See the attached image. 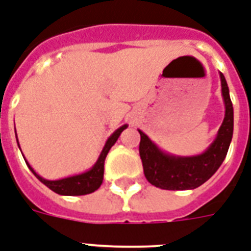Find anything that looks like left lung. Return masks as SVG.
Listing matches in <instances>:
<instances>
[{"mask_svg":"<svg viewBox=\"0 0 251 251\" xmlns=\"http://www.w3.org/2000/svg\"><path fill=\"white\" fill-rule=\"evenodd\" d=\"M221 93L225 104V117L217 135L202 154L176 156L160 150L142 130L139 155L142 159L145 176L152 185L168 191L195 189L204 184L215 174L227 154L233 137V104L229 96L226 80L220 72Z\"/></svg>","mask_w":251,"mask_h":251,"instance_id":"obj_1","label":"left lung"}]
</instances>
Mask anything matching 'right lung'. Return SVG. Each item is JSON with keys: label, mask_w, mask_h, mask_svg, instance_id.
<instances>
[{"label": "right lung", "mask_w": 251, "mask_h": 251, "mask_svg": "<svg viewBox=\"0 0 251 251\" xmlns=\"http://www.w3.org/2000/svg\"><path fill=\"white\" fill-rule=\"evenodd\" d=\"M126 127H127V125H122L121 127H118V129L109 137L106 143H105L104 149L101 151L99 159H97V162L93 164V167L89 168L88 171L83 172V174H79V175L63 177V179H57V180H47V179H43L42 176H39V175L34 171V168L27 163V160H26V164H27L28 168L31 170L32 174H34L43 184L47 185L51 191H53L55 194L63 195V196H80V195L92 194V192H95L96 189L100 188L101 183H102V179H104L105 158L108 155L109 150L112 149V146L114 143L117 142L118 137L121 135V133L126 129ZM15 137H17V134H15ZM17 141H18V139H17Z\"/></svg>", "instance_id": "right-lung-1"}]
</instances>
